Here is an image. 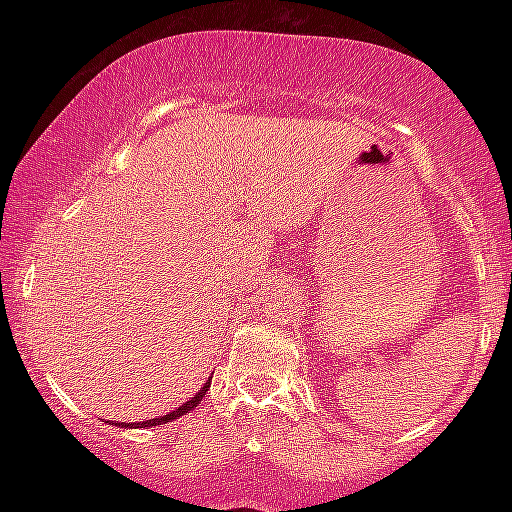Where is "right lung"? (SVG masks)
Listing matches in <instances>:
<instances>
[{"label": "right lung", "mask_w": 512, "mask_h": 512, "mask_svg": "<svg viewBox=\"0 0 512 512\" xmlns=\"http://www.w3.org/2000/svg\"><path fill=\"white\" fill-rule=\"evenodd\" d=\"M207 391H210V379L205 381V386L192 397V400H187L183 406H178L176 411H171V413H167V415H158V418L146 420V422H121V427H133V429L140 427V429H142V427H158V424H167V422H171V420L180 418V415H185V413H189L192 409H196V406L201 404V400H203Z\"/></svg>", "instance_id": "obj_1"}]
</instances>
